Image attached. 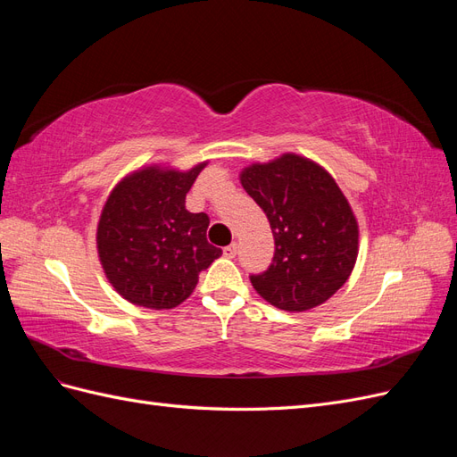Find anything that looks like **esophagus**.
Masks as SVG:
<instances>
[{
	"mask_svg": "<svg viewBox=\"0 0 457 457\" xmlns=\"http://www.w3.org/2000/svg\"><path fill=\"white\" fill-rule=\"evenodd\" d=\"M237 252H238L237 244H230V245H227L225 250H223V255H225V257H228V259H234V257H237Z\"/></svg>",
	"mask_w": 457,
	"mask_h": 457,
	"instance_id": "obj_1",
	"label": "esophagus"
}]
</instances>
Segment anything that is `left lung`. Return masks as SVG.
I'll use <instances>...</instances> for the list:
<instances>
[{"instance_id":"left-lung-1","label":"left lung","mask_w":457,"mask_h":457,"mask_svg":"<svg viewBox=\"0 0 457 457\" xmlns=\"http://www.w3.org/2000/svg\"><path fill=\"white\" fill-rule=\"evenodd\" d=\"M240 181L274 237L270 267L250 276L255 292L289 312L322 305L347 282L358 255L356 219L334 177L307 158L284 154L245 168Z\"/></svg>"}]
</instances>
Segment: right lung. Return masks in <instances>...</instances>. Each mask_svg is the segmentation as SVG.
Here are the masks:
<instances>
[{
	"label": "right lung",
	"instance_id": "1",
	"mask_svg": "<svg viewBox=\"0 0 457 457\" xmlns=\"http://www.w3.org/2000/svg\"><path fill=\"white\" fill-rule=\"evenodd\" d=\"M205 162L190 171L145 168L123 179L103 207L96 247L106 278L133 305L173 309L220 257L205 238L210 217L190 213L187 192Z\"/></svg>",
	"mask_w": 457,
	"mask_h": 457
}]
</instances>
